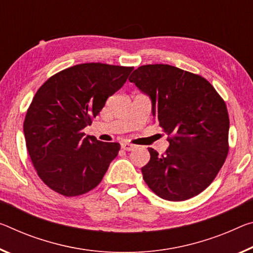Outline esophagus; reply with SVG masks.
Segmentation results:
<instances>
[{"mask_svg": "<svg viewBox=\"0 0 253 253\" xmlns=\"http://www.w3.org/2000/svg\"><path fill=\"white\" fill-rule=\"evenodd\" d=\"M122 148L127 152H129V151H133L134 148H136V145H134V144H130V143H127V142H123Z\"/></svg>", "mask_w": 253, "mask_h": 253, "instance_id": "obj_1", "label": "esophagus"}]
</instances>
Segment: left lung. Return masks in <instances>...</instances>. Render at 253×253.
Segmentation results:
<instances>
[{
	"mask_svg": "<svg viewBox=\"0 0 253 253\" xmlns=\"http://www.w3.org/2000/svg\"><path fill=\"white\" fill-rule=\"evenodd\" d=\"M129 81L151 99L154 120L170 136L166 153L148 148L143 179L166 200L195 197L213 182L227 156L225 102L207 80L171 65L139 66Z\"/></svg>",
	"mask_w": 253,
	"mask_h": 253,
	"instance_id": "left-lung-1",
	"label": "left lung"
}]
</instances>
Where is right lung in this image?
<instances>
[{"label": "right lung", "mask_w": 253, "mask_h": 253, "mask_svg": "<svg viewBox=\"0 0 253 253\" xmlns=\"http://www.w3.org/2000/svg\"><path fill=\"white\" fill-rule=\"evenodd\" d=\"M133 70L80 64L53 75L39 87L27 111L23 133L35 169L50 189L72 197L101 182L120 145L85 136L83 129Z\"/></svg>", "instance_id": "add662e5"}]
</instances>
